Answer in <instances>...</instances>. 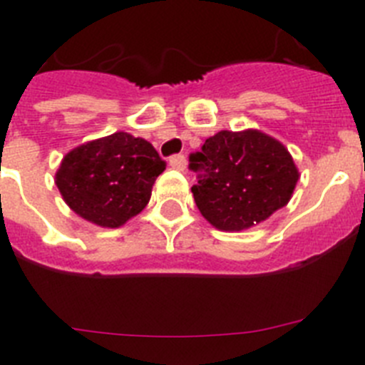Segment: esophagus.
<instances>
[{"label":"esophagus","mask_w":365,"mask_h":365,"mask_svg":"<svg viewBox=\"0 0 365 365\" xmlns=\"http://www.w3.org/2000/svg\"><path fill=\"white\" fill-rule=\"evenodd\" d=\"M170 166L175 168V170H185L186 168V157L185 155H172L170 157Z\"/></svg>","instance_id":"esophagus-1"}]
</instances>
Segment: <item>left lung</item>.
<instances>
[{
    "label": "left lung",
    "mask_w": 365,
    "mask_h": 365,
    "mask_svg": "<svg viewBox=\"0 0 365 365\" xmlns=\"http://www.w3.org/2000/svg\"><path fill=\"white\" fill-rule=\"evenodd\" d=\"M199 212L219 230H245L283 208L299 175L283 144L256 130L219 131L190 153Z\"/></svg>",
    "instance_id": "left-lung-1"
}]
</instances>
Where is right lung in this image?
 Segmentation results:
<instances>
[{
  "label": "right lung",
  "mask_w": 365,
  "mask_h": 365,
  "mask_svg": "<svg viewBox=\"0 0 365 365\" xmlns=\"http://www.w3.org/2000/svg\"><path fill=\"white\" fill-rule=\"evenodd\" d=\"M166 163L148 140L117 131L63 157L56 186L80 217L117 228L144 210Z\"/></svg>",
  "instance_id": "obj_1"
}]
</instances>
